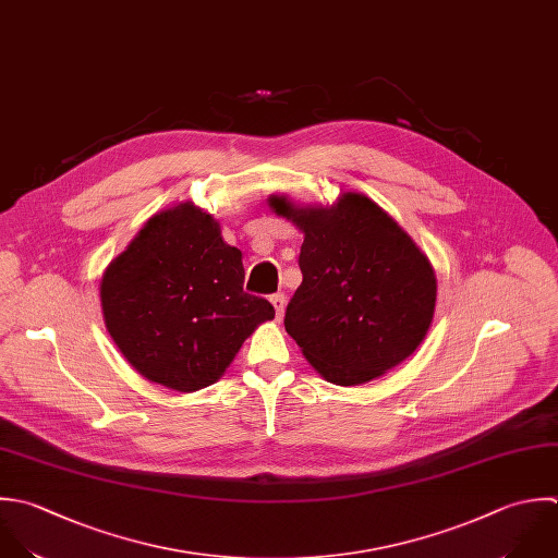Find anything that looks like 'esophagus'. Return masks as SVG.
Returning <instances> with one entry per match:
<instances>
[{"mask_svg": "<svg viewBox=\"0 0 558 558\" xmlns=\"http://www.w3.org/2000/svg\"><path fill=\"white\" fill-rule=\"evenodd\" d=\"M271 304H274V308H276V317L282 319L284 306H287V298H284L282 293H276V295H271Z\"/></svg>", "mask_w": 558, "mask_h": 558, "instance_id": "34e87169", "label": "esophagus"}]
</instances>
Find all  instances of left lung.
<instances>
[{"label":"left lung","mask_w":558,"mask_h":558,"mask_svg":"<svg viewBox=\"0 0 558 558\" xmlns=\"http://www.w3.org/2000/svg\"><path fill=\"white\" fill-rule=\"evenodd\" d=\"M269 206L304 232L302 284L284 328L306 361L341 387L400 365L424 341L437 300L430 260L369 197L345 193L330 208Z\"/></svg>","instance_id":"obj_1"}]
</instances>
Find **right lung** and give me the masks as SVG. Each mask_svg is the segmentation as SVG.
I'll return each instance as SVG.
<instances>
[{
    "instance_id": "right-lung-1",
    "label": "right lung",
    "mask_w": 558,
    "mask_h": 558,
    "mask_svg": "<svg viewBox=\"0 0 558 558\" xmlns=\"http://www.w3.org/2000/svg\"><path fill=\"white\" fill-rule=\"evenodd\" d=\"M241 252L193 204L154 215L104 271L106 328L147 380L175 391L213 385L274 306L243 291Z\"/></svg>"
}]
</instances>
